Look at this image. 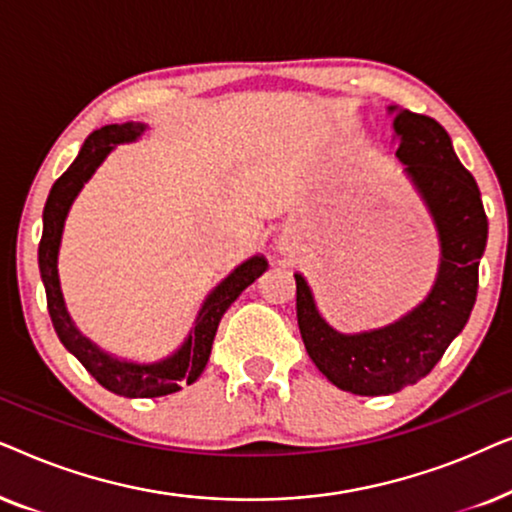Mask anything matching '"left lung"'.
Returning a JSON list of instances; mask_svg holds the SVG:
<instances>
[{
  "label": "left lung",
  "mask_w": 512,
  "mask_h": 512,
  "mask_svg": "<svg viewBox=\"0 0 512 512\" xmlns=\"http://www.w3.org/2000/svg\"><path fill=\"white\" fill-rule=\"evenodd\" d=\"M394 128L401 139L396 156L429 205L443 247L429 298L380 331L342 335L319 317L305 279L296 275V314L307 354L335 387L356 396L396 394L431 373L471 317L487 244L480 188L459 163L443 125L405 109Z\"/></svg>",
  "instance_id": "obj_1"
}]
</instances>
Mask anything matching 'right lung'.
I'll list each match as a JSON object with an SVG mask.
<instances>
[{
    "label": "right lung",
    "instance_id": "right-lung-1",
    "mask_svg": "<svg viewBox=\"0 0 512 512\" xmlns=\"http://www.w3.org/2000/svg\"><path fill=\"white\" fill-rule=\"evenodd\" d=\"M144 125H104L95 130L81 146L79 156L67 172L55 181L51 193H48L44 207V233L39 242V270L41 279L46 286V305L51 314L53 328L58 333L62 345L72 352L76 359L83 363V368L102 384L104 389L114 391L118 396L128 398H156L167 396L179 391L184 384H191L200 377L209 361L212 352V342L219 328V321L230 305L235 303L237 296L247 289V286L258 279L268 268L265 258L254 256L247 263H242L233 275H228L216 289L209 293V298L202 305V310L195 319V326L184 347L170 359L153 363V366H137V363H125L111 359L100 352L93 342L76 331V326L69 319L65 310V300L60 293L58 282V247L62 235V223L69 212V205L81 191V186L90 179L95 167L102 163L104 156L114 149L116 144L130 142L137 135H142Z\"/></svg>",
    "mask_w": 512,
    "mask_h": 512
}]
</instances>
